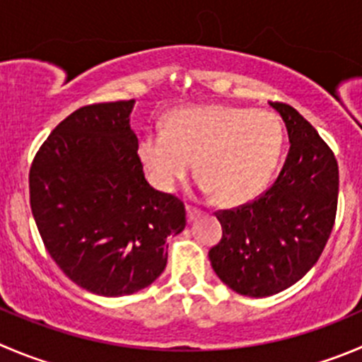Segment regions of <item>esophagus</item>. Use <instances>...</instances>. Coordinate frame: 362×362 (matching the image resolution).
<instances>
[{"label": "esophagus", "instance_id": "obj_1", "mask_svg": "<svg viewBox=\"0 0 362 362\" xmlns=\"http://www.w3.org/2000/svg\"><path fill=\"white\" fill-rule=\"evenodd\" d=\"M199 217V210L198 209H192V206H187V223H194L196 219Z\"/></svg>", "mask_w": 362, "mask_h": 362}]
</instances>
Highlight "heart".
Segmentation results:
<instances>
[{
	"instance_id": "1",
	"label": "heart",
	"mask_w": 362,
	"mask_h": 362,
	"mask_svg": "<svg viewBox=\"0 0 362 362\" xmlns=\"http://www.w3.org/2000/svg\"><path fill=\"white\" fill-rule=\"evenodd\" d=\"M281 150L283 127L274 113L198 106L173 111L166 129L146 131L138 159L160 192H173L194 160L199 191L223 205H242L269 185Z\"/></svg>"
}]
</instances>
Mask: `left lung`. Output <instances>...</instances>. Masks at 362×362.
Instances as JSON below:
<instances>
[{"instance_id": "1", "label": "left lung", "mask_w": 362, "mask_h": 362, "mask_svg": "<svg viewBox=\"0 0 362 362\" xmlns=\"http://www.w3.org/2000/svg\"><path fill=\"white\" fill-rule=\"evenodd\" d=\"M270 107L288 132L285 166L258 199L217 214L223 238L209 251L217 278L245 297L276 296L303 279L327 244L338 205L334 153L299 111Z\"/></svg>"}]
</instances>
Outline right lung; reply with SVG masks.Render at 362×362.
Masks as SVG:
<instances>
[{"label": "right lung", "instance_id": "right-lung-1", "mask_svg": "<svg viewBox=\"0 0 362 362\" xmlns=\"http://www.w3.org/2000/svg\"><path fill=\"white\" fill-rule=\"evenodd\" d=\"M136 100L84 106L49 134L30 170V203L56 265L103 297L131 296L166 269L184 203L156 191L131 129Z\"/></svg>", "mask_w": 362, "mask_h": 362}]
</instances>
